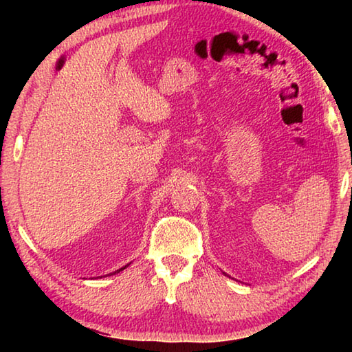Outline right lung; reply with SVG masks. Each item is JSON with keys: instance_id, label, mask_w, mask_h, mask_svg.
Here are the masks:
<instances>
[{"instance_id": "1", "label": "right lung", "mask_w": 352, "mask_h": 352, "mask_svg": "<svg viewBox=\"0 0 352 352\" xmlns=\"http://www.w3.org/2000/svg\"><path fill=\"white\" fill-rule=\"evenodd\" d=\"M127 267H129V264H127V265H124V267H121V269L116 270V272H113V273H119V272H122L124 269H127ZM110 275H111V273H110Z\"/></svg>"}]
</instances>
